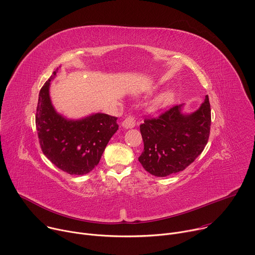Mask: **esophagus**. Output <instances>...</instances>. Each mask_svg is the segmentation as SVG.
<instances>
[{"mask_svg":"<svg viewBox=\"0 0 255 255\" xmlns=\"http://www.w3.org/2000/svg\"><path fill=\"white\" fill-rule=\"evenodd\" d=\"M135 125H136V119H135V117L134 116H128V117H126L125 118V120L122 122V126L124 127V128H133V127H135Z\"/></svg>","mask_w":255,"mask_h":255,"instance_id":"34e87169","label":"esophagus"}]
</instances>
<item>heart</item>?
Returning <instances> with one entry per match:
<instances>
[{"label":"heart","instance_id":"b5f03b06","mask_svg":"<svg viewBox=\"0 0 255 255\" xmlns=\"http://www.w3.org/2000/svg\"><path fill=\"white\" fill-rule=\"evenodd\" d=\"M171 97H172V96H171L170 93H165V94L159 96V97L154 101V103H153L154 107H161V106L167 104V103L171 100Z\"/></svg>","mask_w":255,"mask_h":255}]
</instances>
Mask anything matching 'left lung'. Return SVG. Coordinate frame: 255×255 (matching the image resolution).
<instances>
[{
    "mask_svg": "<svg viewBox=\"0 0 255 255\" xmlns=\"http://www.w3.org/2000/svg\"><path fill=\"white\" fill-rule=\"evenodd\" d=\"M176 105L157 118H146L140 125L144 149L138 160L155 176H166L188 167L207 145L211 128L209 97L192 114Z\"/></svg>",
    "mask_w": 255,
    "mask_h": 255,
    "instance_id": "obj_1",
    "label": "left lung"
}]
</instances>
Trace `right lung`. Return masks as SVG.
<instances>
[{
	"label": "right lung",
	"mask_w": 255,
	"mask_h": 255,
	"mask_svg": "<svg viewBox=\"0 0 255 255\" xmlns=\"http://www.w3.org/2000/svg\"><path fill=\"white\" fill-rule=\"evenodd\" d=\"M39 93L36 129L44 155L59 169L83 175L98 165L109 140L118 130L117 117L97 113L81 120H68L58 114L49 97L51 80Z\"/></svg>",
	"instance_id": "obj_1"
}]
</instances>
